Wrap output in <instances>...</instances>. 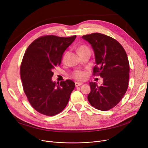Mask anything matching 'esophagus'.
Wrapping results in <instances>:
<instances>
[{"label":"esophagus","instance_id":"esophagus-1","mask_svg":"<svg viewBox=\"0 0 148 148\" xmlns=\"http://www.w3.org/2000/svg\"><path fill=\"white\" fill-rule=\"evenodd\" d=\"M75 87H79V86H80L81 85H82V83L79 82H75Z\"/></svg>","mask_w":148,"mask_h":148}]
</instances>
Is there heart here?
Instances as JSON below:
<instances>
[{
    "instance_id": "1",
    "label": "heart",
    "mask_w": 148,
    "mask_h": 148,
    "mask_svg": "<svg viewBox=\"0 0 148 148\" xmlns=\"http://www.w3.org/2000/svg\"><path fill=\"white\" fill-rule=\"evenodd\" d=\"M87 51H90V49L86 45H81L78 48V51L80 53V54ZM68 54V51H65L64 53L63 56H62V61L64 62L65 61ZM71 77L78 81H84L87 78L88 73L86 71H83V70L77 69V70H75V71L72 73Z\"/></svg>"
}]
</instances>
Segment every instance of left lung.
Listing matches in <instances>:
<instances>
[{
  "label": "left lung",
  "instance_id": "8db88e82",
  "mask_svg": "<svg viewBox=\"0 0 148 148\" xmlns=\"http://www.w3.org/2000/svg\"><path fill=\"white\" fill-rule=\"evenodd\" d=\"M94 49L96 65L93 75L103 79L98 86L90 82L88 99L90 105L101 111L109 110L117 105L126 93L129 82L130 64L125 50L115 39L100 33L82 36Z\"/></svg>",
  "mask_w": 148,
  "mask_h": 148
}]
</instances>
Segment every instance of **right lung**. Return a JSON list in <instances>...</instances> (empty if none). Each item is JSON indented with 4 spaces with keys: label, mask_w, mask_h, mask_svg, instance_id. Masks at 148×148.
I'll list each match as a JSON object with an SVG mask.
<instances>
[{
    "label": "right lung",
    "mask_w": 148,
    "mask_h": 148,
    "mask_svg": "<svg viewBox=\"0 0 148 148\" xmlns=\"http://www.w3.org/2000/svg\"><path fill=\"white\" fill-rule=\"evenodd\" d=\"M76 35L39 37L27 47L20 65L23 90L30 104L38 112L54 116L66 106L75 88L71 80L53 82V69L60 65L62 54Z\"/></svg>",
    "instance_id": "add662e5"
}]
</instances>
